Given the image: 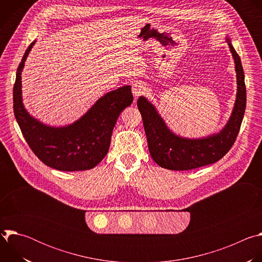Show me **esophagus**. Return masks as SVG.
Returning <instances> with one entry per match:
<instances>
[{"instance_id":"1","label":"esophagus","mask_w":262,"mask_h":262,"mask_svg":"<svg viewBox=\"0 0 262 262\" xmlns=\"http://www.w3.org/2000/svg\"><path fill=\"white\" fill-rule=\"evenodd\" d=\"M133 94L136 98H138L139 96L143 95L145 93V90H146V87L145 85L142 83V82H136L133 84Z\"/></svg>"}]
</instances>
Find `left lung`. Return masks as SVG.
<instances>
[{
  "instance_id": "1",
  "label": "left lung",
  "mask_w": 262,
  "mask_h": 262,
  "mask_svg": "<svg viewBox=\"0 0 262 262\" xmlns=\"http://www.w3.org/2000/svg\"><path fill=\"white\" fill-rule=\"evenodd\" d=\"M226 41L235 64L237 92L231 116L219 133L197 139L180 137L167 126L154 103L144 96L139 97L137 104L142 115L149 152L160 167L183 171L213 164L234 144L244 118L247 95L241 58L228 36Z\"/></svg>"
}]
</instances>
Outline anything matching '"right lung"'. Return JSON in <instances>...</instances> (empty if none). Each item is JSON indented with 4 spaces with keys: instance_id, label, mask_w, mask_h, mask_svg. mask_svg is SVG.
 I'll return each instance as SVG.
<instances>
[{
    "instance_id": "right-lung-1",
    "label": "right lung",
    "mask_w": 262,
    "mask_h": 262,
    "mask_svg": "<svg viewBox=\"0 0 262 262\" xmlns=\"http://www.w3.org/2000/svg\"><path fill=\"white\" fill-rule=\"evenodd\" d=\"M35 42L29 46L17 67L13 87V111L23 136L47 166L69 172L90 170L106 156L116 121L133 102L132 87L126 85L107 92L71 124L47 125L29 114L21 96V71Z\"/></svg>"
}]
</instances>
